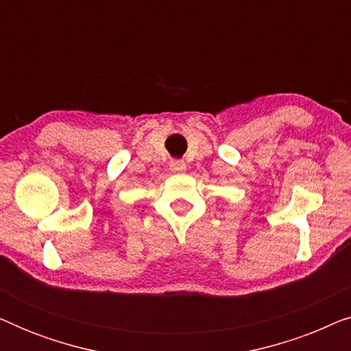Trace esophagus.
<instances>
[{
    "label": "esophagus",
    "mask_w": 351,
    "mask_h": 351,
    "mask_svg": "<svg viewBox=\"0 0 351 351\" xmlns=\"http://www.w3.org/2000/svg\"><path fill=\"white\" fill-rule=\"evenodd\" d=\"M169 167L172 172H184L186 169V165L184 160H174V161H171Z\"/></svg>",
    "instance_id": "esophagus-1"
}]
</instances>
